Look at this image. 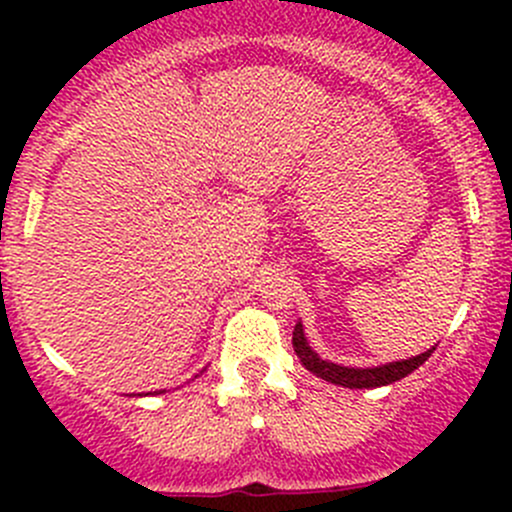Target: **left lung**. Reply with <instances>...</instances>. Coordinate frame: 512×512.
Here are the masks:
<instances>
[{
  "instance_id": "obj_1",
  "label": "left lung",
  "mask_w": 512,
  "mask_h": 512,
  "mask_svg": "<svg viewBox=\"0 0 512 512\" xmlns=\"http://www.w3.org/2000/svg\"><path fill=\"white\" fill-rule=\"evenodd\" d=\"M292 347H294V354H297L299 361L304 364V369H309L312 374H317L319 379L329 381V384L347 386V389H376V386L394 384V381L404 379V376H409L411 371H416L418 366L433 354V349H436L433 347L428 349V352L411 356V359L371 366V369H354V366H339L334 364V361L319 359V354L309 347L307 337H304V329L299 322L292 332Z\"/></svg>"
}]
</instances>
